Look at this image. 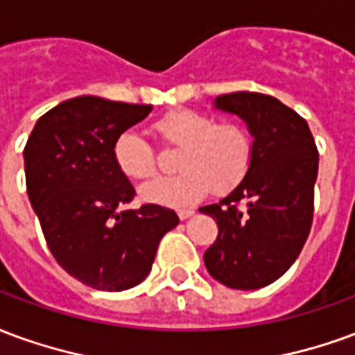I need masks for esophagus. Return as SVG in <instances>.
Masks as SVG:
<instances>
[{
  "mask_svg": "<svg viewBox=\"0 0 355 355\" xmlns=\"http://www.w3.org/2000/svg\"><path fill=\"white\" fill-rule=\"evenodd\" d=\"M193 209H178V218L180 220H186V218H190V216H193Z\"/></svg>",
  "mask_w": 355,
  "mask_h": 355,
  "instance_id": "34e87169",
  "label": "esophagus"
}]
</instances>
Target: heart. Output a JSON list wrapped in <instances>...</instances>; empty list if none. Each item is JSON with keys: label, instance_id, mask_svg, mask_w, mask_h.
<instances>
[{"label": "heart", "instance_id": "b5f03b06", "mask_svg": "<svg viewBox=\"0 0 355 355\" xmlns=\"http://www.w3.org/2000/svg\"><path fill=\"white\" fill-rule=\"evenodd\" d=\"M163 146L178 148L175 177L155 178L140 188L142 200L184 207L203 200L211 188L226 193L247 177L253 163V135L243 123L218 121L196 110H175L154 123ZM114 162L125 177L146 180L157 173L154 146L139 132L125 131L114 142Z\"/></svg>", "mask_w": 355, "mask_h": 355}]
</instances>
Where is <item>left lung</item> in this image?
<instances>
[{"label": "left lung", "instance_id": "1", "mask_svg": "<svg viewBox=\"0 0 355 355\" xmlns=\"http://www.w3.org/2000/svg\"><path fill=\"white\" fill-rule=\"evenodd\" d=\"M215 104L245 119L254 152L238 188L200 209L218 226L203 261L230 289H261L293 266L308 239L320 154L304 117L270 94L238 91Z\"/></svg>", "mask_w": 355, "mask_h": 355}]
</instances>
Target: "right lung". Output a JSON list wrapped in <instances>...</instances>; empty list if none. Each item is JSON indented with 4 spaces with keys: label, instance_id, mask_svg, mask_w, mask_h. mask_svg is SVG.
<instances>
[{
    "label": "right lung",
    "instance_id": "obj_1",
    "mask_svg": "<svg viewBox=\"0 0 355 355\" xmlns=\"http://www.w3.org/2000/svg\"><path fill=\"white\" fill-rule=\"evenodd\" d=\"M152 112L148 104L76 96L43 114L24 146V171L51 254L98 291H125L152 270L178 216L146 203L123 211L135 188L114 162V142Z\"/></svg>",
    "mask_w": 355,
    "mask_h": 355
}]
</instances>
